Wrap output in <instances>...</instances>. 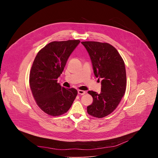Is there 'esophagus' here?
Wrapping results in <instances>:
<instances>
[{
    "label": "esophagus",
    "instance_id": "1",
    "mask_svg": "<svg viewBox=\"0 0 158 158\" xmlns=\"http://www.w3.org/2000/svg\"><path fill=\"white\" fill-rule=\"evenodd\" d=\"M78 94L80 95H84L85 94V92L84 91H82V90H78Z\"/></svg>",
    "mask_w": 158,
    "mask_h": 158
}]
</instances>
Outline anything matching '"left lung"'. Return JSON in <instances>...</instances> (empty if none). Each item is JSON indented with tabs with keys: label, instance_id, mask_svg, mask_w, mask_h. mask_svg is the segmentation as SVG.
Masks as SVG:
<instances>
[{
	"label": "left lung",
	"instance_id": "left-lung-1",
	"mask_svg": "<svg viewBox=\"0 0 158 158\" xmlns=\"http://www.w3.org/2000/svg\"><path fill=\"white\" fill-rule=\"evenodd\" d=\"M91 58L94 74L101 81V92L89 91L93 98L87 107L88 114L102 118L113 112L121 101L126 88L124 60L117 49L108 43L95 41L81 42Z\"/></svg>",
	"mask_w": 158,
	"mask_h": 158
}]
</instances>
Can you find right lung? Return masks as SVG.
I'll return each instance as SVG.
<instances>
[{
  "label": "right lung",
  "mask_w": 158,
  "mask_h": 158,
  "mask_svg": "<svg viewBox=\"0 0 158 158\" xmlns=\"http://www.w3.org/2000/svg\"><path fill=\"white\" fill-rule=\"evenodd\" d=\"M80 43L79 40L54 41L39 51L33 62L29 84L37 106L46 114L57 116L70 109L77 91L57 83L67 60Z\"/></svg>",
  "instance_id": "1"
}]
</instances>
